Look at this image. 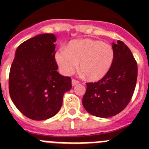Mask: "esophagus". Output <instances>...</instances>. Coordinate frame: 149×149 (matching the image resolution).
<instances>
[{
    "label": "esophagus",
    "instance_id": "34e87169",
    "mask_svg": "<svg viewBox=\"0 0 149 149\" xmlns=\"http://www.w3.org/2000/svg\"><path fill=\"white\" fill-rule=\"evenodd\" d=\"M80 84V82H79L78 80H74V79H72V86L77 85V84Z\"/></svg>",
    "mask_w": 149,
    "mask_h": 149
}]
</instances>
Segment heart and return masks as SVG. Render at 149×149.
Wrapping results in <instances>:
<instances>
[{
    "label": "heart",
    "instance_id": "b5f03b06",
    "mask_svg": "<svg viewBox=\"0 0 149 149\" xmlns=\"http://www.w3.org/2000/svg\"><path fill=\"white\" fill-rule=\"evenodd\" d=\"M114 59L112 46L101 40L80 39L72 40L66 49H61L55 54L58 67L65 75H69L79 67L86 78L95 81L103 78Z\"/></svg>",
    "mask_w": 149,
    "mask_h": 149
}]
</instances>
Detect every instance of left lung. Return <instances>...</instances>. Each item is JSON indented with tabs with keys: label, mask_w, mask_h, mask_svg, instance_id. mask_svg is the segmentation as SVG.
Segmentation results:
<instances>
[{
	"label": "left lung",
	"mask_w": 149,
	"mask_h": 149,
	"mask_svg": "<svg viewBox=\"0 0 149 149\" xmlns=\"http://www.w3.org/2000/svg\"><path fill=\"white\" fill-rule=\"evenodd\" d=\"M114 59L108 73L96 83H87L83 105L89 114L110 117L122 111L129 104L134 91L137 65L125 43H112Z\"/></svg>",
	"instance_id": "8db88e82"
}]
</instances>
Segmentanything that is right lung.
Masks as SVG:
<instances>
[{
	"mask_svg": "<svg viewBox=\"0 0 149 149\" xmlns=\"http://www.w3.org/2000/svg\"><path fill=\"white\" fill-rule=\"evenodd\" d=\"M56 37L41 34L17 48L10 68L9 90L15 106L34 120L52 117L60 111L64 93L72 88V80L58 73Z\"/></svg>",
	"mask_w": 149,
	"mask_h": 149,
	"instance_id": "1",
	"label": "right lung"
}]
</instances>
